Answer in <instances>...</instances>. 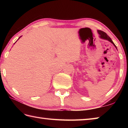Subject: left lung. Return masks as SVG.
I'll use <instances>...</instances> for the list:
<instances>
[{"mask_svg":"<svg viewBox=\"0 0 128 128\" xmlns=\"http://www.w3.org/2000/svg\"><path fill=\"white\" fill-rule=\"evenodd\" d=\"M98 33H99V35H100V37L102 39H104V40H109L110 42H111L112 44H113L114 46H115V47L116 48V46H115V44H114V43L112 42V40L111 39V38L109 36H108L107 34H106L105 32H104L103 31H102V30H98Z\"/></svg>","mask_w":128,"mask_h":128,"instance_id":"obj_1","label":"left lung"}]
</instances>
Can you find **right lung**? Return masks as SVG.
Wrapping results in <instances>:
<instances>
[{
    "label": "right lung",
    "mask_w": 128,
    "mask_h": 128,
    "mask_svg": "<svg viewBox=\"0 0 128 128\" xmlns=\"http://www.w3.org/2000/svg\"><path fill=\"white\" fill-rule=\"evenodd\" d=\"M20 37H21V36H20ZM19 38H18V39H19Z\"/></svg>",
    "instance_id": "1"
}]
</instances>
